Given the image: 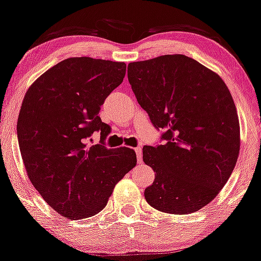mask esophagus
<instances>
[{
	"instance_id": "obj_1",
	"label": "esophagus",
	"mask_w": 261,
	"mask_h": 261,
	"mask_svg": "<svg viewBox=\"0 0 261 261\" xmlns=\"http://www.w3.org/2000/svg\"><path fill=\"white\" fill-rule=\"evenodd\" d=\"M135 152H136L137 161H139V163H141V162H142V148L136 147V148H135Z\"/></svg>"
}]
</instances>
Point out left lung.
Masks as SVG:
<instances>
[{
	"label": "left lung",
	"mask_w": 261,
	"mask_h": 261,
	"mask_svg": "<svg viewBox=\"0 0 261 261\" xmlns=\"http://www.w3.org/2000/svg\"><path fill=\"white\" fill-rule=\"evenodd\" d=\"M127 79L164 145L143 147L154 181L152 207L188 215L208 205L234 169L241 127L228 87L216 72L180 54L130 62Z\"/></svg>",
	"instance_id": "left-lung-1"
}]
</instances>
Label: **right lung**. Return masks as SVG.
<instances>
[{
  "label": "right lung",
  "instance_id": "right-lung-1",
  "mask_svg": "<svg viewBox=\"0 0 261 261\" xmlns=\"http://www.w3.org/2000/svg\"><path fill=\"white\" fill-rule=\"evenodd\" d=\"M125 73V62L70 58L24 95L17 134L27 174L45 201L70 220L100 212L116 182L136 166L133 148L103 145L110 127L98 115ZM94 130L101 131L102 145L88 146Z\"/></svg>",
  "mask_w": 261,
  "mask_h": 261
}]
</instances>
